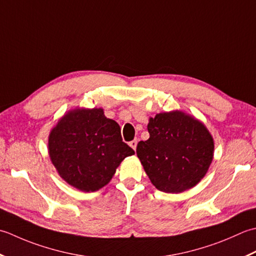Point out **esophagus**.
<instances>
[{
  "instance_id": "esophagus-1",
  "label": "esophagus",
  "mask_w": 256,
  "mask_h": 256,
  "mask_svg": "<svg viewBox=\"0 0 256 256\" xmlns=\"http://www.w3.org/2000/svg\"><path fill=\"white\" fill-rule=\"evenodd\" d=\"M137 144H138L137 139H134V140H132V142H129V146H130V147H132L134 150H136V149H137Z\"/></svg>"
}]
</instances>
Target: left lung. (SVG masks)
Segmentation results:
<instances>
[{
  "label": "left lung",
  "mask_w": 256,
  "mask_h": 256,
  "mask_svg": "<svg viewBox=\"0 0 256 256\" xmlns=\"http://www.w3.org/2000/svg\"><path fill=\"white\" fill-rule=\"evenodd\" d=\"M150 137L137 146V156L158 190L180 194L206 176L214 142L206 127L180 110L157 114L149 119Z\"/></svg>",
  "instance_id": "left-lung-1"
}]
</instances>
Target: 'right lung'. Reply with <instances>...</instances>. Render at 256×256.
I'll use <instances>...</instances> for the list:
<instances>
[{
  "instance_id": "obj_1",
  "label": "right lung",
  "mask_w": 256,
  "mask_h": 256,
  "mask_svg": "<svg viewBox=\"0 0 256 256\" xmlns=\"http://www.w3.org/2000/svg\"><path fill=\"white\" fill-rule=\"evenodd\" d=\"M48 152L58 174L84 192L105 186L122 161L134 151L122 142L119 124L102 108H78L60 118L48 137Z\"/></svg>"
}]
</instances>
